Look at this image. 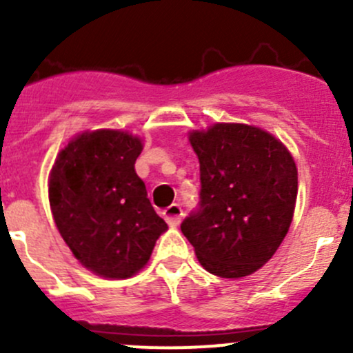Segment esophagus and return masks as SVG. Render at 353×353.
I'll return each instance as SVG.
<instances>
[{"label": "esophagus", "instance_id": "1", "mask_svg": "<svg viewBox=\"0 0 353 353\" xmlns=\"http://www.w3.org/2000/svg\"><path fill=\"white\" fill-rule=\"evenodd\" d=\"M163 219H165V222L169 223L170 227H177L179 225V222H181V216H183V208H181L179 205H176V203H174V205H170L169 208H165L163 210Z\"/></svg>", "mask_w": 353, "mask_h": 353}]
</instances>
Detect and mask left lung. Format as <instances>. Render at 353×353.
Returning a JSON list of instances; mask_svg holds the SVG:
<instances>
[{
	"instance_id": "left-lung-1",
	"label": "left lung",
	"mask_w": 353,
	"mask_h": 353,
	"mask_svg": "<svg viewBox=\"0 0 353 353\" xmlns=\"http://www.w3.org/2000/svg\"><path fill=\"white\" fill-rule=\"evenodd\" d=\"M199 160V208L181 230L206 272L241 279L270 261L294 216L297 167L261 128L216 123L190 133Z\"/></svg>"
}]
</instances>
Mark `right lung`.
<instances>
[{
    "mask_svg": "<svg viewBox=\"0 0 353 353\" xmlns=\"http://www.w3.org/2000/svg\"><path fill=\"white\" fill-rule=\"evenodd\" d=\"M141 150L128 131H85L59 152L49 174L59 234L74 258L104 279L140 272L167 230L134 170Z\"/></svg>",
    "mask_w": 353,
    "mask_h": 353,
    "instance_id": "obj_1",
    "label": "right lung"
}]
</instances>
